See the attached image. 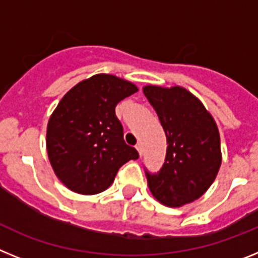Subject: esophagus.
Instances as JSON below:
<instances>
[{
  "instance_id": "1",
  "label": "esophagus",
  "mask_w": 258,
  "mask_h": 258,
  "mask_svg": "<svg viewBox=\"0 0 258 258\" xmlns=\"http://www.w3.org/2000/svg\"><path fill=\"white\" fill-rule=\"evenodd\" d=\"M137 151H138V154H140V156H142V146H141V143H138V145L136 146Z\"/></svg>"
}]
</instances>
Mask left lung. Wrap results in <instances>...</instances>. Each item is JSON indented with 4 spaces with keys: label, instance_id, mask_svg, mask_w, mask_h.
Here are the masks:
<instances>
[{
    "label": "left lung",
    "instance_id": "obj_1",
    "mask_svg": "<svg viewBox=\"0 0 258 258\" xmlns=\"http://www.w3.org/2000/svg\"><path fill=\"white\" fill-rule=\"evenodd\" d=\"M166 136V155L157 173L146 170L150 191L166 207L199 199L221 166L218 127L202 102L181 86L143 88Z\"/></svg>",
    "mask_w": 258,
    "mask_h": 258
}]
</instances>
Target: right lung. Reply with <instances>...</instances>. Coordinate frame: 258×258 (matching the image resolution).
Segmentation results:
<instances>
[{
	"label": "right lung",
	"mask_w": 258,
	"mask_h": 258,
	"mask_svg": "<svg viewBox=\"0 0 258 258\" xmlns=\"http://www.w3.org/2000/svg\"><path fill=\"white\" fill-rule=\"evenodd\" d=\"M138 92L113 75H94L61 98L46 133L49 160L66 187L83 195L108 188L117 170L140 155L124 141L115 107Z\"/></svg>",
	"instance_id": "right-lung-1"
}]
</instances>
